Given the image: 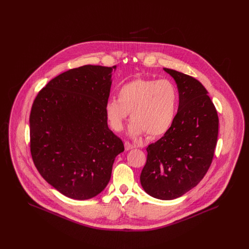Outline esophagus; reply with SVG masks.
Returning <instances> with one entry per match:
<instances>
[{
    "label": "esophagus",
    "mask_w": 249,
    "mask_h": 249,
    "mask_svg": "<svg viewBox=\"0 0 249 249\" xmlns=\"http://www.w3.org/2000/svg\"><path fill=\"white\" fill-rule=\"evenodd\" d=\"M124 145H125V149L127 150V151H129L130 149H133L135 146L132 144V143H130V142H124Z\"/></svg>",
    "instance_id": "esophagus-1"
}]
</instances>
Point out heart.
<instances>
[{
    "label": "heart",
    "mask_w": 249,
    "mask_h": 249,
    "mask_svg": "<svg viewBox=\"0 0 249 249\" xmlns=\"http://www.w3.org/2000/svg\"><path fill=\"white\" fill-rule=\"evenodd\" d=\"M178 107V90L168 79L137 78L122 85L118 99L107 101L106 113L111 128L120 131L130 113L129 134L160 137L171 129Z\"/></svg>",
    "instance_id": "b5f03b06"
}]
</instances>
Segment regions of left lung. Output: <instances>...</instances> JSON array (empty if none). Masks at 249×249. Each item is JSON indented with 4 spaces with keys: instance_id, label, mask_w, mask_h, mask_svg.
<instances>
[{
    "instance_id": "left-lung-1",
    "label": "left lung",
    "mask_w": 249,
    "mask_h": 249,
    "mask_svg": "<svg viewBox=\"0 0 249 249\" xmlns=\"http://www.w3.org/2000/svg\"><path fill=\"white\" fill-rule=\"evenodd\" d=\"M178 85L179 106L171 129L147 146L140 181L143 190L160 200H174L196 187L212 163L218 117L200 81L163 68Z\"/></svg>"
}]
</instances>
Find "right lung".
<instances>
[{
	"instance_id": "add662e5",
	"label": "right lung",
	"mask_w": 249,
	"mask_h": 249,
	"mask_svg": "<svg viewBox=\"0 0 249 249\" xmlns=\"http://www.w3.org/2000/svg\"><path fill=\"white\" fill-rule=\"evenodd\" d=\"M117 66L85 65L40 90L30 115L31 153L38 172L61 194L91 199L107 188L124 144L106 113Z\"/></svg>"
}]
</instances>
